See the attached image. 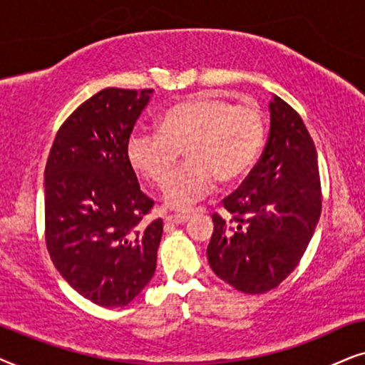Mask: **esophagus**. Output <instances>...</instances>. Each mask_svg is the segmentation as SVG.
<instances>
[{"mask_svg": "<svg viewBox=\"0 0 365 365\" xmlns=\"http://www.w3.org/2000/svg\"><path fill=\"white\" fill-rule=\"evenodd\" d=\"M188 218H190V213H168L165 215V222L168 223H185Z\"/></svg>", "mask_w": 365, "mask_h": 365, "instance_id": "34e87169", "label": "esophagus"}]
</instances>
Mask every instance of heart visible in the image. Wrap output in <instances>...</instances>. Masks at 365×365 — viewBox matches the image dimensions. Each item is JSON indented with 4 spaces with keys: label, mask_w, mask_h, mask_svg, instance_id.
<instances>
[{
    "label": "heart",
    "mask_w": 365,
    "mask_h": 365,
    "mask_svg": "<svg viewBox=\"0 0 365 365\" xmlns=\"http://www.w3.org/2000/svg\"><path fill=\"white\" fill-rule=\"evenodd\" d=\"M265 142L262 111L225 98L198 95L158 116L157 132L137 128L126 142L130 167L162 185L184 150L187 162L167 180L163 200L188 208L215 187L228 185L254 168Z\"/></svg>",
    "instance_id": "1"
}]
</instances>
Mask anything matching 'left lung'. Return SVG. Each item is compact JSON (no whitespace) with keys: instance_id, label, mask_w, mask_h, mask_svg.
<instances>
[{"instance_id":"1","label":"left lung","mask_w":365,"mask_h":365,"mask_svg":"<svg viewBox=\"0 0 365 365\" xmlns=\"http://www.w3.org/2000/svg\"><path fill=\"white\" fill-rule=\"evenodd\" d=\"M259 163L213 213L207 249L217 277L244 294L275 289L299 265L322 212L317 152L302 118L274 95Z\"/></svg>"}]
</instances>
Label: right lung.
<instances>
[{
    "label": "right lung",
    "mask_w": 365,
    "mask_h": 365,
    "mask_svg": "<svg viewBox=\"0 0 365 365\" xmlns=\"http://www.w3.org/2000/svg\"><path fill=\"white\" fill-rule=\"evenodd\" d=\"M153 90L105 88L65 120L45 168V237L63 279L101 307H125L152 280L163 222H145L126 142Z\"/></svg>",
    "instance_id": "1"
}]
</instances>
